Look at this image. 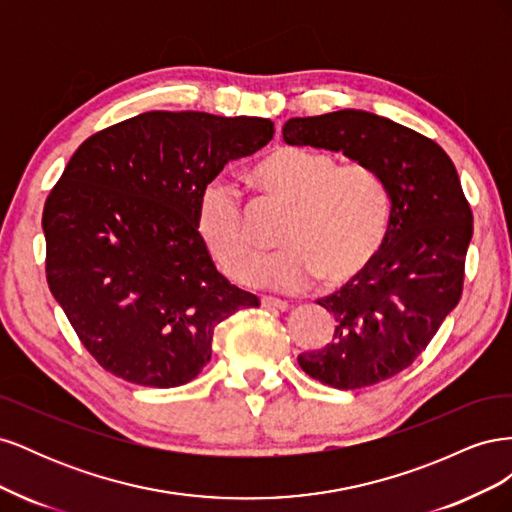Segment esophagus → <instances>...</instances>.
<instances>
[{
	"label": "esophagus",
	"mask_w": 512,
	"mask_h": 512,
	"mask_svg": "<svg viewBox=\"0 0 512 512\" xmlns=\"http://www.w3.org/2000/svg\"><path fill=\"white\" fill-rule=\"evenodd\" d=\"M262 307H269V309H280V312H286L288 303L282 299H275V297H260Z\"/></svg>",
	"instance_id": "obj_1"
}]
</instances>
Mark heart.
<instances>
[{"instance_id":"obj_1","label":"heart","mask_w":512,"mask_h":512,"mask_svg":"<svg viewBox=\"0 0 512 512\" xmlns=\"http://www.w3.org/2000/svg\"><path fill=\"white\" fill-rule=\"evenodd\" d=\"M262 192L290 209L286 252L260 262L250 209L235 183L211 181L198 205V230L211 254L239 282L303 290L320 277L344 284L380 254L391 226V194L374 168L339 164L329 151L277 147L254 168Z\"/></svg>"}]
</instances>
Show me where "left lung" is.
<instances>
[{
  "label": "left lung",
  "instance_id": "obj_1",
  "mask_svg": "<svg viewBox=\"0 0 512 512\" xmlns=\"http://www.w3.org/2000/svg\"><path fill=\"white\" fill-rule=\"evenodd\" d=\"M288 145L342 151L374 168L391 194V226L376 260L318 305L335 318L333 342L299 354L307 376L363 389L410 367L461 299L472 209L455 164L431 138L365 111L294 117Z\"/></svg>",
  "mask_w": 512,
  "mask_h": 512
}]
</instances>
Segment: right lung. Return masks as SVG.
<instances>
[{"label": "right lung", "instance_id": "add662e5", "mask_svg": "<svg viewBox=\"0 0 512 512\" xmlns=\"http://www.w3.org/2000/svg\"><path fill=\"white\" fill-rule=\"evenodd\" d=\"M273 132L260 117L149 111L74 151L42 211L46 282L102 369L181 386L209 363L215 327L260 305L215 269L198 205Z\"/></svg>", "mask_w": 512, "mask_h": 512}]
</instances>
